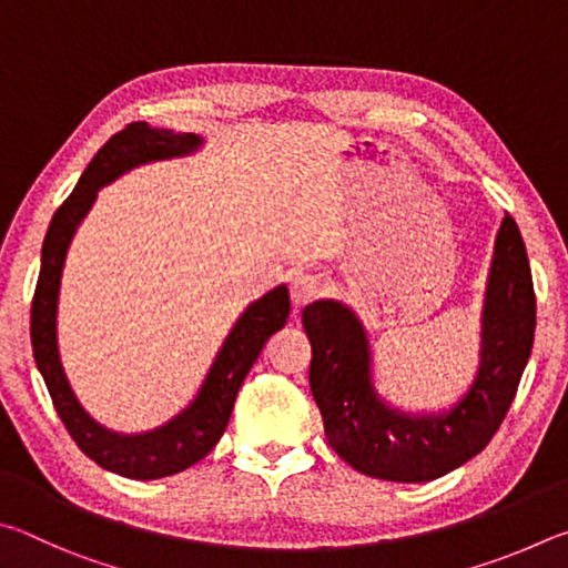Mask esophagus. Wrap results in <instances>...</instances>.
Segmentation results:
<instances>
[{"label": "esophagus", "mask_w": 568, "mask_h": 568, "mask_svg": "<svg viewBox=\"0 0 568 568\" xmlns=\"http://www.w3.org/2000/svg\"><path fill=\"white\" fill-rule=\"evenodd\" d=\"M321 293V281L311 273H293L291 275V301L295 311L315 301Z\"/></svg>", "instance_id": "esophagus-1"}]
</instances>
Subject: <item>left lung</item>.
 <instances>
[{
  "instance_id": "1",
  "label": "left lung",
  "mask_w": 568,
  "mask_h": 568,
  "mask_svg": "<svg viewBox=\"0 0 568 568\" xmlns=\"http://www.w3.org/2000/svg\"><path fill=\"white\" fill-rule=\"evenodd\" d=\"M313 348L311 390L325 438L365 476L423 484L450 474L488 446L531 355L536 295L526 245L511 215L501 220L480 315L474 383L448 410L403 413L373 386L371 343L348 305L315 301L303 311Z\"/></svg>"
}]
</instances>
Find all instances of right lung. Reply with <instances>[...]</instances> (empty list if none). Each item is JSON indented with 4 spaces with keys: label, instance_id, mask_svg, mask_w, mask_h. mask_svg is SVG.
I'll use <instances>...</instances> for the list:
<instances>
[{
    "label": "right lung",
    "instance_id": "obj_1",
    "mask_svg": "<svg viewBox=\"0 0 568 568\" xmlns=\"http://www.w3.org/2000/svg\"><path fill=\"white\" fill-rule=\"evenodd\" d=\"M200 145H203L200 134H175L172 130L150 128L148 122H130L128 128L112 134L92 158L72 195L54 213L44 235L42 267L32 297L30 323L37 368L50 390L57 416L62 418L64 428L70 430L82 454L124 478L152 480L172 476L205 458L225 434L237 390L261 355L263 345L271 341L273 333L283 328L287 313H291V297H287L285 285H277L261 301L247 305V311L240 315L223 348L215 355L213 368H210L195 400L165 426L148 430V434L128 436L100 426L80 406L70 388L60 361V348H57V301H60L64 257L77 225L90 213L98 190L120 178L122 172L145 165V162L190 155Z\"/></svg>",
    "mask_w": 568,
    "mask_h": 568
}]
</instances>
